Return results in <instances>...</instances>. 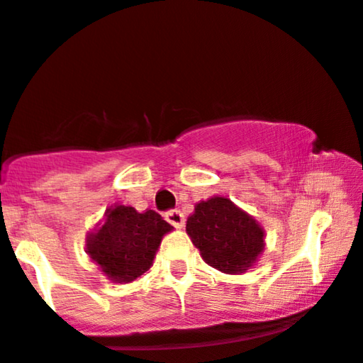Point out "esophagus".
Returning <instances> with one entry per match:
<instances>
[{"label": "esophagus", "mask_w": 363, "mask_h": 363, "mask_svg": "<svg viewBox=\"0 0 363 363\" xmlns=\"http://www.w3.org/2000/svg\"><path fill=\"white\" fill-rule=\"evenodd\" d=\"M164 218L166 221H168L169 225H173L174 228H183V225H185V218H183V214L178 209L168 211V213L164 214Z\"/></svg>", "instance_id": "esophagus-1"}]
</instances>
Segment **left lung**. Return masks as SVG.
I'll list each match as a JSON object with an SVG mask.
<instances>
[{"label": "left lung", "mask_w": 363, "mask_h": 363, "mask_svg": "<svg viewBox=\"0 0 363 363\" xmlns=\"http://www.w3.org/2000/svg\"><path fill=\"white\" fill-rule=\"evenodd\" d=\"M186 233L206 264L225 274H245L266 247L257 219L221 195L195 203Z\"/></svg>", "instance_id": "1"}]
</instances>
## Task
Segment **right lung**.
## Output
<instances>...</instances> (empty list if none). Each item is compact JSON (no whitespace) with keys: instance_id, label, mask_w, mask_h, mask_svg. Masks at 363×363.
I'll list each match as a JSON object with an SVG mask.
<instances>
[{"instance_id":"obj_1","label":"right lung","mask_w":363,"mask_h":363,"mask_svg":"<svg viewBox=\"0 0 363 363\" xmlns=\"http://www.w3.org/2000/svg\"><path fill=\"white\" fill-rule=\"evenodd\" d=\"M173 230L156 211L115 203L85 240V252L111 283L127 284L152 266L162 236Z\"/></svg>"}]
</instances>
